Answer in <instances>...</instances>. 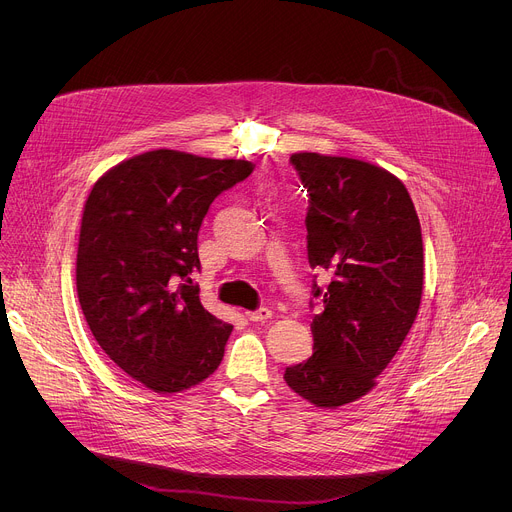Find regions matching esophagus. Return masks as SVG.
Returning a JSON list of instances; mask_svg holds the SVG:
<instances>
[{"label": "esophagus", "mask_w": 512, "mask_h": 512, "mask_svg": "<svg viewBox=\"0 0 512 512\" xmlns=\"http://www.w3.org/2000/svg\"><path fill=\"white\" fill-rule=\"evenodd\" d=\"M245 316L251 322H265V320L271 318V310L269 308H259L257 312H245Z\"/></svg>", "instance_id": "1"}]
</instances>
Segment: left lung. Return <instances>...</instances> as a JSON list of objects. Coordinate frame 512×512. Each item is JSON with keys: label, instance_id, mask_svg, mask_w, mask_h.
Instances as JSON below:
<instances>
[{"label": "left lung", "instance_id": "obj_1", "mask_svg": "<svg viewBox=\"0 0 512 512\" xmlns=\"http://www.w3.org/2000/svg\"><path fill=\"white\" fill-rule=\"evenodd\" d=\"M308 188V261L332 281L310 328L314 354L285 369L287 387L336 409L367 395L409 334L423 294L421 225L405 184L381 166L300 152Z\"/></svg>", "mask_w": 512, "mask_h": 512}]
</instances>
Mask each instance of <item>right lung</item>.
I'll return each instance as SVG.
<instances>
[{
  "label": "right lung",
  "mask_w": 512,
  "mask_h": 512,
  "mask_svg": "<svg viewBox=\"0 0 512 512\" xmlns=\"http://www.w3.org/2000/svg\"><path fill=\"white\" fill-rule=\"evenodd\" d=\"M251 172L247 160L154 150L107 170L85 202L81 310L105 354L154 393L202 383L225 356L233 326L202 308L190 275L212 200Z\"/></svg>",
  "instance_id": "obj_1"
}]
</instances>
